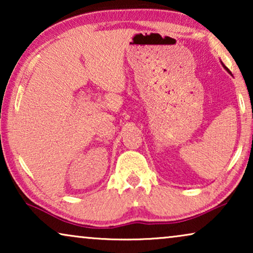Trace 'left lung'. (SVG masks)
Returning <instances> with one entry per match:
<instances>
[{"label":"left lung","instance_id":"obj_1","mask_svg":"<svg viewBox=\"0 0 253 253\" xmlns=\"http://www.w3.org/2000/svg\"><path fill=\"white\" fill-rule=\"evenodd\" d=\"M223 67H224V65H223ZM224 68H226V67H224ZM226 69H227V68H226ZM227 71H228V72H229V70H228V69H227Z\"/></svg>","mask_w":253,"mask_h":253}]
</instances>
